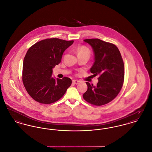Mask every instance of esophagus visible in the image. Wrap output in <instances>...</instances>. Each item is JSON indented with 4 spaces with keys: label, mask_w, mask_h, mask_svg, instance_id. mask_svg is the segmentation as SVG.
Masks as SVG:
<instances>
[{
    "label": "esophagus",
    "mask_w": 152,
    "mask_h": 152,
    "mask_svg": "<svg viewBox=\"0 0 152 152\" xmlns=\"http://www.w3.org/2000/svg\"><path fill=\"white\" fill-rule=\"evenodd\" d=\"M72 83H74V84H77V83H79L80 81H78V80H72Z\"/></svg>",
    "instance_id": "1"
}]
</instances>
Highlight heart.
I'll use <instances>...</instances> for the list:
<instances>
[{"label": "heart", "instance_id": "b5f03b06", "mask_svg": "<svg viewBox=\"0 0 152 152\" xmlns=\"http://www.w3.org/2000/svg\"><path fill=\"white\" fill-rule=\"evenodd\" d=\"M78 54H86L88 55H90V51L89 50L85 47V46H82L80 47L78 49Z\"/></svg>", "mask_w": 152, "mask_h": 152}]
</instances>
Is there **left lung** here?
Returning <instances> with one entry per match:
<instances>
[{
	"mask_svg": "<svg viewBox=\"0 0 152 152\" xmlns=\"http://www.w3.org/2000/svg\"><path fill=\"white\" fill-rule=\"evenodd\" d=\"M93 49L95 62L91 72L98 75L96 85L86 82L88 89L83 94V99L88 103L102 106L113 100L118 95L124 79V65L118 48L114 44L99 39H87Z\"/></svg>",
	"mask_w": 152,
	"mask_h": 152,
	"instance_id": "8db88e82",
	"label": "left lung"
}]
</instances>
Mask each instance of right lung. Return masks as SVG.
I'll list each match as a JSON object with an SVG mask.
<instances>
[{"label": "right lung", "instance_id": "obj_1", "mask_svg": "<svg viewBox=\"0 0 152 152\" xmlns=\"http://www.w3.org/2000/svg\"><path fill=\"white\" fill-rule=\"evenodd\" d=\"M73 42L50 38L28 49L24 58L22 78L28 94L35 101L53 103L63 97L71 85L69 78L55 80L52 75L53 68L61 62L64 52Z\"/></svg>", "mask_w": 152, "mask_h": 152}]
</instances>
